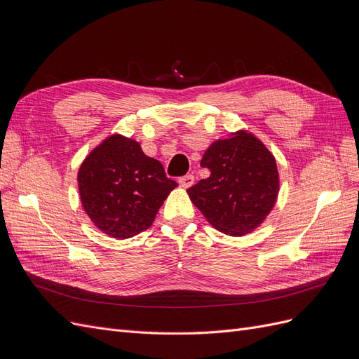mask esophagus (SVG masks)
<instances>
[{
	"mask_svg": "<svg viewBox=\"0 0 359 359\" xmlns=\"http://www.w3.org/2000/svg\"><path fill=\"white\" fill-rule=\"evenodd\" d=\"M178 182H180V186H181V187H184V189H189V187H191V186H193V182H194V175H193V173H187V175L181 177V178L178 180Z\"/></svg>",
	"mask_w": 359,
	"mask_h": 359,
	"instance_id": "34e87169",
	"label": "esophagus"
}]
</instances>
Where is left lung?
Instances as JSON below:
<instances>
[{"label": "left lung", "mask_w": 359, "mask_h": 359, "mask_svg": "<svg viewBox=\"0 0 359 359\" xmlns=\"http://www.w3.org/2000/svg\"><path fill=\"white\" fill-rule=\"evenodd\" d=\"M211 175L187 191L215 229L227 235L252 232L273 210L278 193L276 158L247 132L214 142L201 160Z\"/></svg>", "instance_id": "obj_1"}]
</instances>
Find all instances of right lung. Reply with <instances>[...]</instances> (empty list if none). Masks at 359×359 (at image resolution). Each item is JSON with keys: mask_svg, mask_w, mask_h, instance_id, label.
Returning <instances> with one entry per match:
<instances>
[{"mask_svg": "<svg viewBox=\"0 0 359 359\" xmlns=\"http://www.w3.org/2000/svg\"><path fill=\"white\" fill-rule=\"evenodd\" d=\"M85 212L114 238H130L153 224L160 206L178 184L137 142L114 135L91 151L78 173Z\"/></svg>", "mask_w": 359, "mask_h": 359, "instance_id": "add662e5", "label": "right lung"}]
</instances>
